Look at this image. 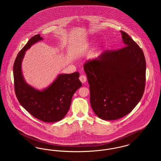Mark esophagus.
I'll return each mask as SVG.
<instances>
[{
	"label": "esophagus",
	"instance_id": "34e87169",
	"mask_svg": "<svg viewBox=\"0 0 161 161\" xmlns=\"http://www.w3.org/2000/svg\"><path fill=\"white\" fill-rule=\"evenodd\" d=\"M79 78H80V80L81 81V82L82 83H86V80H87V77H86V75H81Z\"/></svg>",
	"mask_w": 161,
	"mask_h": 161
}]
</instances>
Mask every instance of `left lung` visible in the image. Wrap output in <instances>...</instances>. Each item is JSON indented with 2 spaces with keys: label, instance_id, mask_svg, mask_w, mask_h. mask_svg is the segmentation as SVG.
Masks as SVG:
<instances>
[{
  "label": "left lung",
  "instance_id": "8db88e82",
  "mask_svg": "<svg viewBox=\"0 0 161 161\" xmlns=\"http://www.w3.org/2000/svg\"><path fill=\"white\" fill-rule=\"evenodd\" d=\"M121 32L125 46L105 51L99 59L87 61L83 66L90 85L92 109L104 120H115L129 114L145 89L144 53L126 32Z\"/></svg>",
  "mask_w": 161,
  "mask_h": 161
}]
</instances>
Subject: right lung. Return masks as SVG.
<instances>
[{
  "label": "right lung",
  "instance_id": "right-lung-1",
  "mask_svg": "<svg viewBox=\"0 0 161 161\" xmlns=\"http://www.w3.org/2000/svg\"><path fill=\"white\" fill-rule=\"evenodd\" d=\"M43 39L40 34L32 37L20 50L13 66L15 95L20 103L32 116L46 123L57 122L66 115L74 93L81 86L80 73L60 74L46 89L40 91L26 84L23 79L21 63L25 51Z\"/></svg>",
  "mask_w": 161,
  "mask_h": 161
}]
</instances>
